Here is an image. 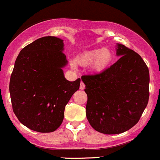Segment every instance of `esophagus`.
I'll return each instance as SVG.
<instances>
[{"mask_svg": "<svg viewBox=\"0 0 160 160\" xmlns=\"http://www.w3.org/2000/svg\"><path fill=\"white\" fill-rule=\"evenodd\" d=\"M84 88H85V84L83 83V82H81V83H80V89L83 90Z\"/></svg>", "mask_w": 160, "mask_h": 160, "instance_id": "1", "label": "esophagus"}]
</instances>
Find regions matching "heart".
I'll use <instances>...</instances> for the list:
<instances>
[{
    "label": "heart",
    "instance_id": "1",
    "mask_svg": "<svg viewBox=\"0 0 160 160\" xmlns=\"http://www.w3.org/2000/svg\"><path fill=\"white\" fill-rule=\"evenodd\" d=\"M113 60V52L108 48H95L87 51L79 55L77 62L82 66H88L92 63V69L95 72H102L109 67ZM72 67L75 64L72 63Z\"/></svg>",
    "mask_w": 160,
    "mask_h": 160
}]
</instances>
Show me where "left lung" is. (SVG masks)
<instances>
[{
    "label": "left lung",
    "instance_id": "left-lung-1",
    "mask_svg": "<svg viewBox=\"0 0 160 160\" xmlns=\"http://www.w3.org/2000/svg\"><path fill=\"white\" fill-rule=\"evenodd\" d=\"M116 63L96 75L81 77L88 95L86 116L95 131L117 134L139 121L149 98V71L142 57L116 44Z\"/></svg>",
    "mask_w": 160,
    "mask_h": 160
}]
</instances>
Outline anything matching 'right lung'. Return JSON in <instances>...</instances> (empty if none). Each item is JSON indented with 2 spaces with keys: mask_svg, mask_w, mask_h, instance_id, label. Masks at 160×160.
I'll use <instances>...</instances> for the list:
<instances>
[{
  "mask_svg": "<svg viewBox=\"0 0 160 160\" xmlns=\"http://www.w3.org/2000/svg\"><path fill=\"white\" fill-rule=\"evenodd\" d=\"M63 50V40L44 37L22 49L15 60L9 83L12 108L20 123L34 131L58 129L66 105L80 88V78H65Z\"/></svg>",
  "mask_w": 160,
  "mask_h": 160,
  "instance_id": "add662e5",
  "label": "right lung"
}]
</instances>
